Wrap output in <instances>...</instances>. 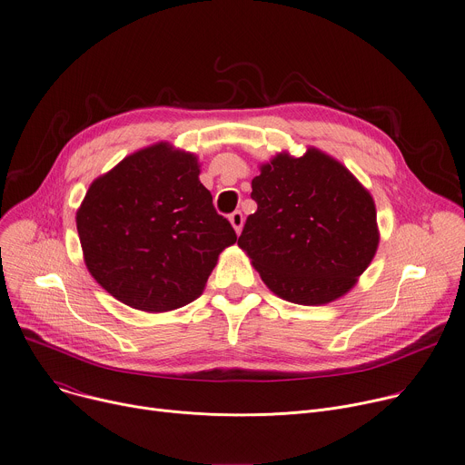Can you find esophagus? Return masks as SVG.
Wrapping results in <instances>:
<instances>
[{
  "instance_id": "34e87169",
  "label": "esophagus",
  "mask_w": 465,
  "mask_h": 465,
  "mask_svg": "<svg viewBox=\"0 0 465 465\" xmlns=\"http://www.w3.org/2000/svg\"><path fill=\"white\" fill-rule=\"evenodd\" d=\"M230 223H232L233 230H235L237 233H241V230H242V223H244V217H242L241 211H233V213L230 215Z\"/></svg>"
}]
</instances>
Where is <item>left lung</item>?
Listing matches in <instances>:
<instances>
[{
    "mask_svg": "<svg viewBox=\"0 0 465 465\" xmlns=\"http://www.w3.org/2000/svg\"><path fill=\"white\" fill-rule=\"evenodd\" d=\"M256 213L237 244L280 299L321 306L343 297L378 248L369 191L333 157L278 153L252 180Z\"/></svg>",
    "mask_w": 465,
    "mask_h": 465,
    "instance_id": "obj_1",
    "label": "left lung"
}]
</instances>
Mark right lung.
I'll use <instances>...</instances> for the list:
<instances>
[{
  "instance_id": "1",
  "label": "right lung",
  "mask_w": 465,
  "mask_h": 465,
  "mask_svg": "<svg viewBox=\"0 0 465 465\" xmlns=\"http://www.w3.org/2000/svg\"><path fill=\"white\" fill-rule=\"evenodd\" d=\"M198 174L193 153L159 143L89 187L75 215L83 258L116 301L141 312L182 308L237 241Z\"/></svg>"
}]
</instances>
